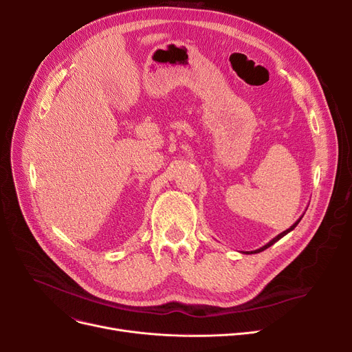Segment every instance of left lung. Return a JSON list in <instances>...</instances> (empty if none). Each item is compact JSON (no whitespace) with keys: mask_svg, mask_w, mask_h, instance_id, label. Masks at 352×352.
Segmentation results:
<instances>
[{"mask_svg":"<svg viewBox=\"0 0 352 352\" xmlns=\"http://www.w3.org/2000/svg\"><path fill=\"white\" fill-rule=\"evenodd\" d=\"M301 218H302V215H301V217H300V218H298V219H297V221H295V223H294V224H292V226H291V227H289V228H288V230H285V231H283V232H281V234H278V235H276V236H275V238H272V239H271V241H270V243H268V244H265V245H264V247H261V248H258V250H255V251H247V252H244V254H258V252H261V251H264V250H267V248H268V247H271V245H272V244H275V243H276V241H278V239H281V238H283V236H284V235H287V234H288V232H291V231H292V230H294V228H295V227H297V226H298V223H300V221H301Z\"/></svg>","mask_w":352,"mask_h":352,"instance_id":"left-lung-1","label":"left lung"}]
</instances>
